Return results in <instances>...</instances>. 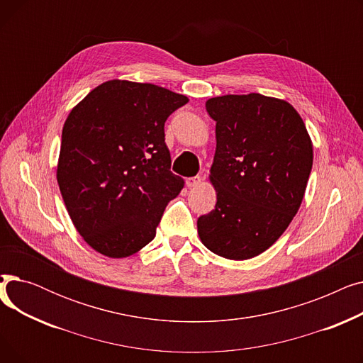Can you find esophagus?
I'll use <instances>...</instances> for the list:
<instances>
[{"label": "esophagus", "mask_w": 363, "mask_h": 363, "mask_svg": "<svg viewBox=\"0 0 363 363\" xmlns=\"http://www.w3.org/2000/svg\"><path fill=\"white\" fill-rule=\"evenodd\" d=\"M200 184H201V177H193V178H188V179H186V186H188V188L199 186Z\"/></svg>", "instance_id": "obj_1"}]
</instances>
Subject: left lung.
I'll use <instances>...</instances> for the list:
<instances>
[{"instance_id": "1", "label": "left lung", "mask_w": 363, "mask_h": 363, "mask_svg": "<svg viewBox=\"0 0 363 363\" xmlns=\"http://www.w3.org/2000/svg\"><path fill=\"white\" fill-rule=\"evenodd\" d=\"M216 122L211 167L216 206L197 220L201 242L218 256H259L284 234L301 204L313 163L312 140L297 110L262 94L206 101Z\"/></svg>"}]
</instances>
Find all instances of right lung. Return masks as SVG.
I'll list each match as a JSON object with an SVG mask.
<instances>
[{
    "mask_svg": "<svg viewBox=\"0 0 363 363\" xmlns=\"http://www.w3.org/2000/svg\"><path fill=\"white\" fill-rule=\"evenodd\" d=\"M186 103L157 85L113 79L69 113L57 182L74 228L95 252L128 257L156 237L167 203L184 188L170 172L164 122Z\"/></svg>",
    "mask_w": 363,
    "mask_h": 363,
    "instance_id": "add662e5",
    "label": "right lung"
}]
</instances>
